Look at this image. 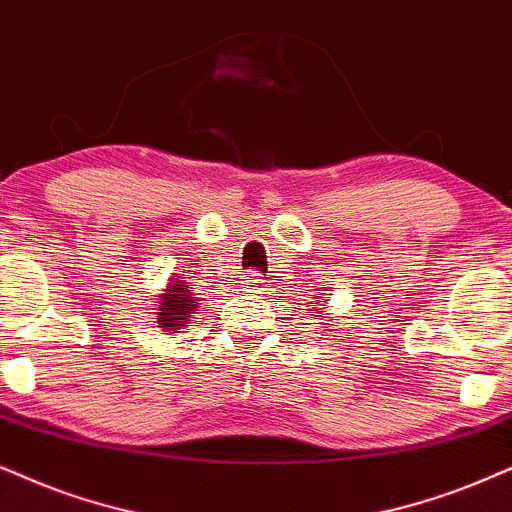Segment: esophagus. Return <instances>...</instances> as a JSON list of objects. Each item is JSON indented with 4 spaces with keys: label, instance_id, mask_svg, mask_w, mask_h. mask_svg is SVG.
Masks as SVG:
<instances>
[{
    "label": "esophagus",
    "instance_id": "34e87169",
    "mask_svg": "<svg viewBox=\"0 0 512 512\" xmlns=\"http://www.w3.org/2000/svg\"><path fill=\"white\" fill-rule=\"evenodd\" d=\"M241 283H243L245 290H260L264 281H262L260 274H255V271H252V274H245V276H243Z\"/></svg>",
    "mask_w": 512,
    "mask_h": 512
}]
</instances>
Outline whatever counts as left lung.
<instances>
[{
  "label": "left lung",
  "instance_id": "left-lung-1",
  "mask_svg": "<svg viewBox=\"0 0 512 512\" xmlns=\"http://www.w3.org/2000/svg\"><path fill=\"white\" fill-rule=\"evenodd\" d=\"M312 304H316V302H312ZM312 312H316V309H312Z\"/></svg>",
  "mask_w": 512,
  "mask_h": 512
}]
</instances>
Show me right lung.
Returning a JSON list of instances; mask_svg holds the SVG:
<instances>
[{
	"mask_svg": "<svg viewBox=\"0 0 512 512\" xmlns=\"http://www.w3.org/2000/svg\"><path fill=\"white\" fill-rule=\"evenodd\" d=\"M158 300V312L155 314H158L160 328L174 333H179V328L186 326L198 304L189 286H184V281H179V278H172V283L165 288L163 295H158Z\"/></svg>",
	"mask_w": 512,
	"mask_h": 512,
	"instance_id": "1",
	"label": "right lung"
}]
</instances>
